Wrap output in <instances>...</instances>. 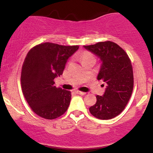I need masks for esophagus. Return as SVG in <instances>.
Masks as SVG:
<instances>
[{"label": "esophagus", "mask_w": 153, "mask_h": 153, "mask_svg": "<svg viewBox=\"0 0 153 153\" xmlns=\"http://www.w3.org/2000/svg\"><path fill=\"white\" fill-rule=\"evenodd\" d=\"M75 92H76V94H80V95H85V94H86V93L82 92V91H76Z\"/></svg>", "instance_id": "34e87169"}]
</instances>
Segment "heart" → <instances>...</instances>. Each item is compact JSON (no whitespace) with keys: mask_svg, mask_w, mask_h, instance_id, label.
Masks as SVG:
<instances>
[{"mask_svg":"<svg viewBox=\"0 0 153 153\" xmlns=\"http://www.w3.org/2000/svg\"><path fill=\"white\" fill-rule=\"evenodd\" d=\"M92 57V56H91L90 54L85 53V54H82V56H81V59H85V58H87V57Z\"/></svg>","mask_w":153,"mask_h":153,"instance_id":"1","label":"heart"}]
</instances>
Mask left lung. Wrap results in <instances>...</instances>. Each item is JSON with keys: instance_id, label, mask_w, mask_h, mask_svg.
<instances>
[{"instance_id": "obj_1", "label": "left lung", "mask_w": 153, "mask_h": 153, "mask_svg": "<svg viewBox=\"0 0 153 153\" xmlns=\"http://www.w3.org/2000/svg\"><path fill=\"white\" fill-rule=\"evenodd\" d=\"M83 47L100 59L97 79L106 85L104 94L96 96V104L89 111L98 119L114 118L124 109L132 93L134 78L130 59L125 51L110 41Z\"/></svg>"}]
</instances>
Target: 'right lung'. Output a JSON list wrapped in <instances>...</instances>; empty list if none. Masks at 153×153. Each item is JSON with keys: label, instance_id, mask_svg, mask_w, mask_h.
I'll return each instance as SVG.
<instances>
[{"label": "right lung", "instance_id": "obj_1", "mask_svg": "<svg viewBox=\"0 0 153 153\" xmlns=\"http://www.w3.org/2000/svg\"><path fill=\"white\" fill-rule=\"evenodd\" d=\"M79 46L45 42L29 51L22 66L21 82L24 97L34 113L47 119L62 116L68 109L71 92L54 85L68 59Z\"/></svg>", "mask_w": 153, "mask_h": 153}]
</instances>
